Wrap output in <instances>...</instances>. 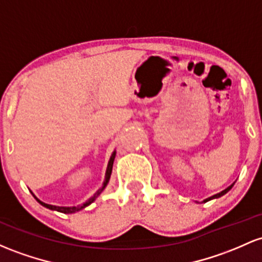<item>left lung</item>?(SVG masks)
<instances>
[{"mask_svg":"<svg viewBox=\"0 0 262 262\" xmlns=\"http://www.w3.org/2000/svg\"><path fill=\"white\" fill-rule=\"evenodd\" d=\"M232 186H234V184H231V185L229 186V188H226L225 190H223L221 192H217V194H215V195H212V196H210V198H208V199H205L203 201V203H206V201H209V200H212V199H217V198H220V196H223V195H225L226 192H228L230 189L232 188Z\"/></svg>","mask_w":262,"mask_h":262,"instance_id":"obj_1","label":"left lung"}]
</instances>
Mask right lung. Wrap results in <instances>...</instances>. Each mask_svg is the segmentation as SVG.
Masks as SVG:
<instances>
[{"instance_id": "1", "label": "right lung", "mask_w": 262, "mask_h": 262, "mask_svg": "<svg viewBox=\"0 0 262 262\" xmlns=\"http://www.w3.org/2000/svg\"><path fill=\"white\" fill-rule=\"evenodd\" d=\"M114 158H116V150L113 151L111 155V159H109L108 162V166H107V170H105V178H104V182H103V185L102 188L98 189L96 192H94L93 196H91L89 199L85 201V203L80 204V205H77V206H56V205H50V204H46L43 203V201H41L38 199V198H36V195L33 194L34 199H36L37 201H38L39 204H41L42 206H45V208L47 209H51V210H56V211H59V212H63V214H73V212H77V211H80L82 209L87 208L88 205H91L92 203H93L94 200L97 199V198L99 196L100 192H102L103 190L105 189V186H107V184L109 183V179H111V175H112V169H113V163H114Z\"/></svg>"}]
</instances>
